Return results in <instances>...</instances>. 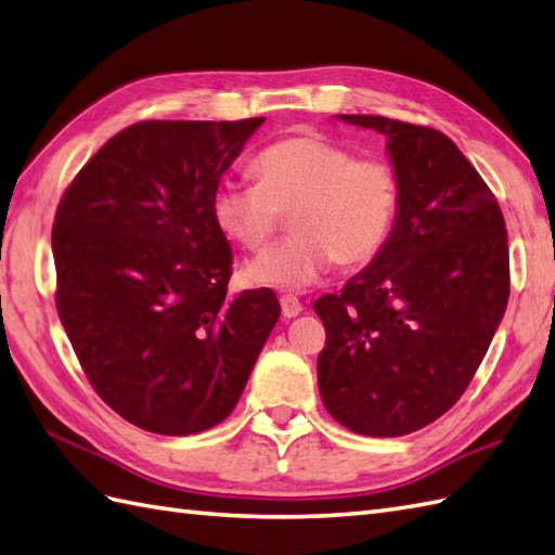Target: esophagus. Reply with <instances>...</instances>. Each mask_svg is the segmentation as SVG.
<instances>
[{
    "label": "esophagus",
    "mask_w": 555,
    "mask_h": 555,
    "mask_svg": "<svg viewBox=\"0 0 555 555\" xmlns=\"http://www.w3.org/2000/svg\"><path fill=\"white\" fill-rule=\"evenodd\" d=\"M281 311L286 319H295L302 311V302L295 295H281Z\"/></svg>",
    "instance_id": "34e87169"
}]
</instances>
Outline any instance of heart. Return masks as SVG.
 <instances>
[{"mask_svg": "<svg viewBox=\"0 0 555 555\" xmlns=\"http://www.w3.org/2000/svg\"><path fill=\"white\" fill-rule=\"evenodd\" d=\"M255 182L220 180L210 196L220 232L262 250L293 216L295 236L246 267L253 283L300 291L339 262H373L401 212V176L385 156L359 154L321 133L267 145L253 159Z\"/></svg>", "mask_w": 555, "mask_h": 555, "instance_id": "b5f03b06", "label": "heart"}]
</instances>
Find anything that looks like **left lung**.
I'll use <instances>...</instances> for the list:
<instances>
[{
  "label": "left lung",
  "mask_w": 555,
  "mask_h": 555,
  "mask_svg": "<svg viewBox=\"0 0 555 555\" xmlns=\"http://www.w3.org/2000/svg\"><path fill=\"white\" fill-rule=\"evenodd\" d=\"M339 119L387 135L403 196L385 250L314 302L325 325L319 391L349 431L405 436L460 401L504 317V216L446 133L375 115Z\"/></svg>",
  "instance_id": "1"
}]
</instances>
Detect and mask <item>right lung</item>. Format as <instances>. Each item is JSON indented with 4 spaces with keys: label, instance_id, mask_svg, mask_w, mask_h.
I'll return each mask as SVG.
<instances>
[{
    "label": "right lung",
    "instance_id": "1",
    "mask_svg": "<svg viewBox=\"0 0 555 555\" xmlns=\"http://www.w3.org/2000/svg\"><path fill=\"white\" fill-rule=\"evenodd\" d=\"M262 117L138 121L65 190L55 307L95 393L140 429L190 436L232 413L279 321L269 288L227 297L210 196Z\"/></svg>",
    "mask_w": 555,
    "mask_h": 555
}]
</instances>
